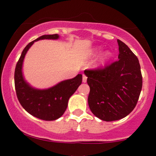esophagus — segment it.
I'll list each match as a JSON object with an SVG mask.
<instances>
[{"mask_svg": "<svg viewBox=\"0 0 156 156\" xmlns=\"http://www.w3.org/2000/svg\"><path fill=\"white\" fill-rule=\"evenodd\" d=\"M87 76H86L85 75H83V78H82L83 82H84V83H86V82H87Z\"/></svg>", "mask_w": 156, "mask_h": 156, "instance_id": "obj_1", "label": "esophagus"}]
</instances>
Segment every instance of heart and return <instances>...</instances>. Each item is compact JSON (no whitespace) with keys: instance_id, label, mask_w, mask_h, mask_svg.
<instances>
[{"instance_id":"obj_1","label":"heart","mask_w":156,"mask_h":156,"mask_svg":"<svg viewBox=\"0 0 156 156\" xmlns=\"http://www.w3.org/2000/svg\"><path fill=\"white\" fill-rule=\"evenodd\" d=\"M101 50H102V48H97L95 49V50H94V53H100V52H101ZM111 56H112V53H110L109 51L105 52V53L102 55L101 57H100V62L103 64L105 63V62H107L108 59L111 58Z\"/></svg>"}]
</instances>
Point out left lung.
I'll return each instance as SVG.
<instances>
[{
	"label": "left lung",
	"mask_w": 156,
	"mask_h": 156,
	"mask_svg": "<svg viewBox=\"0 0 156 156\" xmlns=\"http://www.w3.org/2000/svg\"><path fill=\"white\" fill-rule=\"evenodd\" d=\"M117 41V61L104 68L84 71L90 87V109L106 122L119 120L130 114L137 103L143 85L137 57L124 42Z\"/></svg>",
	"instance_id": "1"
}]
</instances>
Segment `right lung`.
Listing matches in <instances>:
<instances>
[{
	"mask_svg": "<svg viewBox=\"0 0 156 156\" xmlns=\"http://www.w3.org/2000/svg\"><path fill=\"white\" fill-rule=\"evenodd\" d=\"M59 37L57 34H45L30 42L22 52L14 73L16 93L20 104L31 115L45 121L56 120L63 115L69 98L82 82V75L78 74L75 78L61 81L48 89L39 90L26 82L22 71L23 63L26 53L34 41L43 39L56 40Z\"/></svg>",
	"mask_w": 156,
	"mask_h": 156,
	"instance_id": "add662e5",
	"label": "right lung"
}]
</instances>
